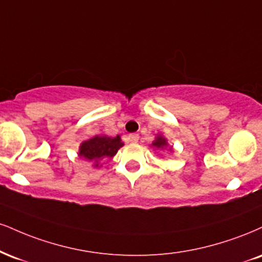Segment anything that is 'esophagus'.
Wrapping results in <instances>:
<instances>
[{"mask_svg":"<svg viewBox=\"0 0 262 262\" xmlns=\"http://www.w3.org/2000/svg\"><path fill=\"white\" fill-rule=\"evenodd\" d=\"M129 140H130L132 143H138V140H139V134H130L129 135Z\"/></svg>","mask_w":262,"mask_h":262,"instance_id":"34e87169","label":"esophagus"}]
</instances>
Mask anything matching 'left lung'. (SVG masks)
<instances>
[{
	"label": "left lung",
	"instance_id": "obj_1",
	"mask_svg": "<svg viewBox=\"0 0 262 262\" xmlns=\"http://www.w3.org/2000/svg\"><path fill=\"white\" fill-rule=\"evenodd\" d=\"M151 146L156 147V149H166V147L168 146V144H167V140L162 137V135H157L156 139L152 141V144H151Z\"/></svg>",
	"mask_w": 262,
	"mask_h": 262
}]
</instances>
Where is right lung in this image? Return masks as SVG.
Here are the masks:
<instances>
[{
    "label": "right lung",
    "instance_id": "right-lung-1",
    "mask_svg": "<svg viewBox=\"0 0 262 262\" xmlns=\"http://www.w3.org/2000/svg\"><path fill=\"white\" fill-rule=\"evenodd\" d=\"M121 137L116 138L107 135H96L91 139L83 141L79 146V156L88 161H93L94 166H99L101 160L112 159L123 146Z\"/></svg>",
    "mask_w": 262,
    "mask_h": 262
}]
</instances>
